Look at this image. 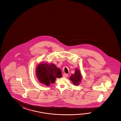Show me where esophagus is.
Wrapping results in <instances>:
<instances>
[{"mask_svg":"<svg viewBox=\"0 0 121 121\" xmlns=\"http://www.w3.org/2000/svg\"><path fill=\"white\" fill-rule=\"evenodd\" d=\"M68 74H64V75H63V76L64 78H66L68 77Z\"/></svg>","mask_w":121,"mask_h":121,"instance_id":"1","label":"esophagus"}]
</instances>
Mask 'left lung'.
<instances>
[{
    "label": "left lung",
    "mask_w": 121,
    "mask_h": 121,
    "mask_svg": "<svg viewBox=\"0 0 121 121\" xmlns=\"http://www.w3.org/2000/svg\"><path fill=\"white\" fill-rule=\"evenodd\" d=\"M70 79L75 85H79V83L81 80V72L77 69H76L75 74L72 75V76L70 77Z\"/></svg>",
    "instance_id": "1"
}]
</instances>
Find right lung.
<instances>
[{"mask_svg": "<svg viewBox=\"0 0 121 121\" xmlns=\"http://www.w3.org/2000/svg\"><path fill=\"white\" fill-rule=\"evenodd\" d=\"M61 71L54 64H40L37 66L36 75L41 84L49 86L55 81L56 78L62 77Z\"/></svg>", "mask_w": 121, "mask_h": 121, "instance_id": "obj_1", "label": "right lung"}]
</instances>
